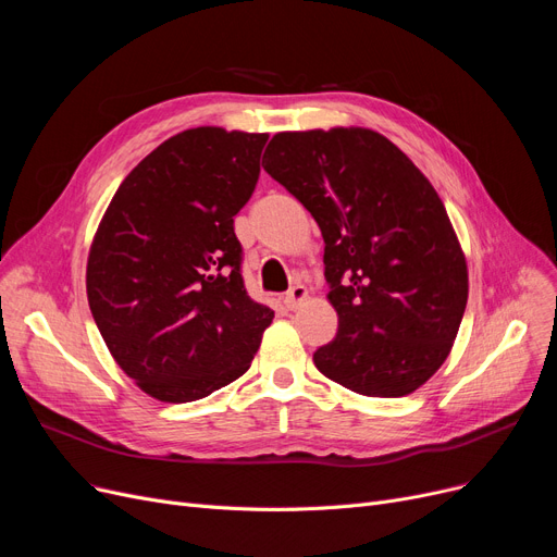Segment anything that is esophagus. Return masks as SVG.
Here are the masks:
<instances>
[{"label":"esophagus","mask_w":557,"mask_h":557,"mask_svg":"<svg viewBox=\"0 0 557 557\" xmlns=\"http://www.w3.org/2000/svg\"><path fill=\"white\" fill-rule=\"evenodd\" d=\"M309 298V290H307V286L305 284H294L288 288V294L284 296V305H286V309H290V311H296L298 307H302V302Z\"/></svg>","instance_id":"34e87169"}]
</instances>
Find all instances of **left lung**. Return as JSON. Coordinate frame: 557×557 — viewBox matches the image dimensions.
Returning <instances> with one entry per match:
<instances>
[{
  "label": "left lung",
  "mask_w": 557,
  "mask_h": 557,
  "mask_svg": "<svg viewBox=\"0 0 557 557\" xmlns=\"http://www.w3.org/2000/svg\"><path fill=\"white\" fill-rule=\"evenodd\" d=\"M261 166L325 239L336 338L313 352L332 382L404 397L445 363L467 305V261L424 173L370 128L277 133Z\"/></svg>",
  "instance_id": "1"
}]
</instances>
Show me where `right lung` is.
I'll use <instances>...</instances> for the list:
<instances>
[{
  "mask_svg": "<svg viewBox=\"0 0 557 557\" xmlns=\"http://www.w3.org/2000/svg\"><path fill=\"white\" fill-rule=\"evenodd\" d=\"M267 133L189 128L112 196L87 257V302L112 359L160 401L239 379L273 323L242 277L234 216L259 178Z\"/></svg>",
  "mask_w": 557,
  "mask_h": 557,
  "instance_id": "obj_1",
  "label": "right lung"
}]
</instances>
